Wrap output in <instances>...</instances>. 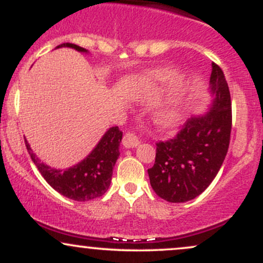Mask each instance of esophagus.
Listing matches in <instances>:
<instances>
[{
  "label": "esophagus",
  "instance_id": "1",
  "mask_svg": "<svg viewBox=\"0 0 263 263\" xmlns=\"http://www.w3.org/2000/svg\"><path fill=\"white\" fill-rule=\"evenodd\" d=\"M122 144L125 148H134V147H137L140 144V140L135 134L132 132H127L122 138Z\"/></svg>",
  "mask_w": 263,
  "mask_h": 263
}]
</instances>
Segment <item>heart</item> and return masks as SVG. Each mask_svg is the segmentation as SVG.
Returning a JSON list of instances; mask_svg holds the SVG:
<instances>
[{"instance_id": "1", "label": "heart", "mask_w": 263, "mask_h": 263, "mask_svg": "<svg viewBox=\"0 0 263 263\" xmlns=\"http://www.w3.org/2000/svg\"><path fill=\"white\" fill-rule=\"evenodd\" d=\"M172 71L168 69H158L155 70L149 75L147 83L153 84H163L165 81L171 79ZM184 110V99L179 93H174L172 98L168 99L167 101L163 102L156 108L155 114H153V120H155L156 125L162 128H170L174 126L182 117Z\"/></svg>"}]
</instances>
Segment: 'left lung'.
<instances>
[{
  "label": "left lung",
  "mask_w": 263,
  "mask_h": 263,
  "mask_svg": "<svg viewBox=\"0 0 263 263\" xmlns=\"http://www.w3.org/2000/svg\"><path fill=\"white\" fill-rule=\"evenodd\" d=\"M209 110L190 117L172 140L157 143L156 162L148 170L158 197L185 203L200 195L220 171L230 143L231 99L225 75L211 64Z\"/></svg>",
  "instance_id": "obj_1"
}]
</instances>
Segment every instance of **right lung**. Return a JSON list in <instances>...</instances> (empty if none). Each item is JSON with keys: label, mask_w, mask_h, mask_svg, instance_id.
Wrapping results in <instances>:
<instances>
[{"label": "right lung", "mask_w": 263, "mask_h": 263, "mask_svg": "<svg viewBox=\"0 0 263 263\" xmlns=\"http://www.w3.org/2000/svg\"><path fill=\"white\" fill-rule=\"evenodd\" d=\"M63 47L71 48L80 53H89L85 48L73 43L59 44L55 49ZM121 140L122 132L117 126L108 128L83 161L66 170H57L41 162L26 138L25 142L27 151L37 165L39 173L54 190L71 200L89 201L107 192L112 170L120 156L119 146Z\"/></svg>", "instance_id": "obj_1"}]
</instances>
